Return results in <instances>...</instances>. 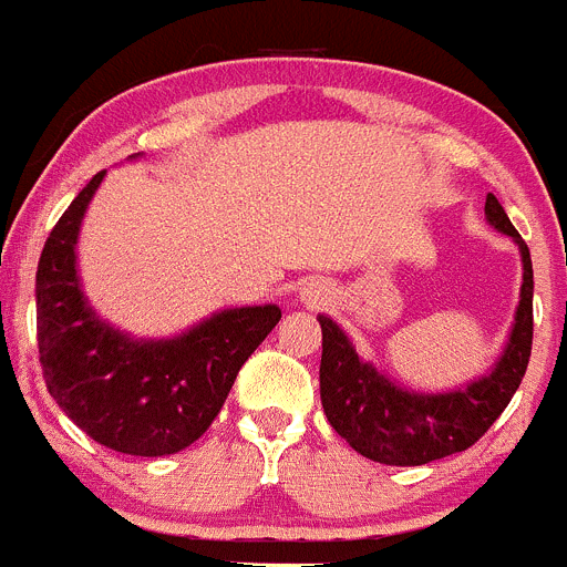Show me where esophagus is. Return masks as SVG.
I'll list each match as a JSON object with an SVG mask.
<instances>
[{
  "mask_svg": "<svg viewBox=\"0 0 567 567\" xmlns=\"http://www.w3.org/2000/svg\"><path fill=\"white\" fill-rule=\"evenodd\" d=\"M327 293L324 288H319V285H310V288H305V301L308 305H319V301H324Z\"/></svg>",
  "mask_w": 567,
  "mask_h": 567,
  "instance_id": "34e87169",
  "label": "esophagus"
}]
</instances>
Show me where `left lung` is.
<instances>
[{
    "instance_id": "obj_1",
    "label": "left lung",
    "mask_w": 567,
    "mask_h": 567,
    "mask_svg": "<svg viewBox=\"0 0 567 567\" xmlns=\"http://www.w3.org/2000/svg\"><path fill=\"white\" fill-rule=\"evenodd\" d=\"M486 224L520 248L523 285L509 341L489 372L451 391H414L391 380L355 352L347 332L330 319L321 324V405L341 439L361 456L394 467H416L467 451L504 414L532 355V254L495 195H486Z\"/></svg>"
}]
</instances>
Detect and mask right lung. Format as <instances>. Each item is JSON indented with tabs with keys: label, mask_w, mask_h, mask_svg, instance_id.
Listing matches in <instances>:
<instances>
[{
	"label": "right lung",
	"mask_w": 567,
	"mask_h": 567,
	"mask_svg": "<svg viewBox=\"0 0 567 567\" xmlns=\"http://www.w3.org/2000/svg\"><path fill=\"white\" fill-rule=\"evenodd\" d=\"M103 178L105 171L78 193L41 251V372L52 400L94 442L128 456H171L212 425L240 367L282 310L226 308L173 338H134L100 319L78 274V235Z\"/></svg>",
	"instance_id": "right-lung-1"
}]
</instances>
